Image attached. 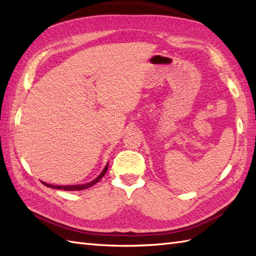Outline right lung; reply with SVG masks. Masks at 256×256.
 I'll return each instance as SVG.
<instances>
[{
  "mask_svg": "<svg viewBox=\"0 0 256 256\" xmlns=\"http://www.w3.org/2000/svg\"><path fill=\"white\" fill-rule=\"evenodd\" d=\"M108 164L104 167V170H102V172L94 179V180H92L91 182H88V184H74V186H55V184H46V182H42V184H44L45 186H47V187L55 188V189H62V190H82V189H86V188H89V187H91V186H94V184H96L103 176L106 175V170H108Z\"/></svg>",
  "mask_w": 256,
  "mask_h": 256,
  "instance_id": "obj_1",
  "label": "right lung"
}]
</instances>
